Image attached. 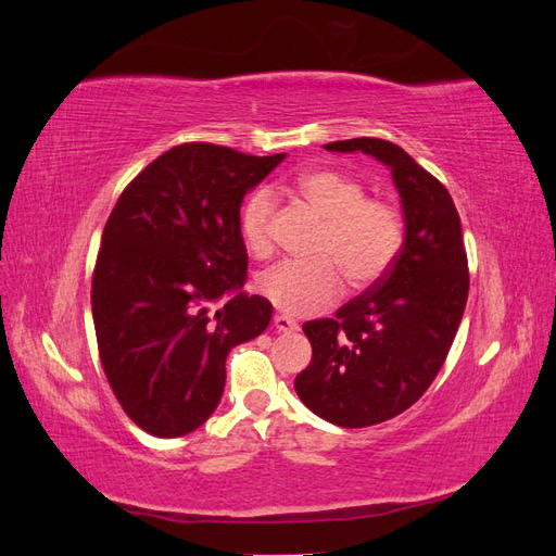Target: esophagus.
Returning a JSON list of instances; mask_svg holds the SVG:
<instances>
[{
	"label": "esophagus",
	"instance_id": "esophagus-1",
	"mask_svg": "<svg viewBox=\"0 0 556 556\" xmlns=\"http://www.w3.org/2000/svg\"><path fill=\"white\" fill-rule=\"evenodd\" d=\"M274 327H276V331H280V333H290V331H296L299 329V325L294 323V319H290L288 315H276L274 317Z\"/></svg>",
	"mask_w": 556,
	"mask_h": 556
}]
</instances>
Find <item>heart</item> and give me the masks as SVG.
<instances>
[{
    "label": "heart",
    "instance_id": "1",
    "mask_svg": "<svg viewBox=\"0 0 556 556\" xmlns=\"http://www.w3.org/2000/svg\"><path fill=\"white\" fill-rule=\"evenodd\" d=\"M292 192L325 217L313 262H280L260 276V292L288 315H311L343 292V276L366 288L396 260L403 245V217L384 199L366 197L364 185L336 169H311L292 182ZM274 194L252 192L241 208L239 227L255 257L274 250ZM342 268L339 269L338 266Z\"/></svg>",
    "mask_w": 556,
    "mask_h": 556
}]
</instances>
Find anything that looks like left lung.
I'll list each match as a JSON object with an SVG mask.
<instances>
[{"instance_id": "left-lung-1", "label": "left lung", "mask_w": 556, "mask_h": 556, "mask_svg": "<svg viewBox=\"0 0 556 556\" xmlns=\"http://www.w3.org/2000/svg\"><path fill=\"white\" fill-rule=\"evenodd\" d=\"M325 148L382 162L406 223L374 288L304 325L313 359L294 380L299 399L331 425L362 429L408 410L439 376L466 308L468 260L450 192L406 150L368 137Z\"/></svg>"}]
</instances>
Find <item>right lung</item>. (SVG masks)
<instances>
[{
    "instance_id": "add662e5",
    "label": "right lung",
    "mask_w": 556,
    "mask_h": 556,
    "mask_svg": "<svg viewBox=\"0 0 556 556\" xmlns=\"http://www.w3.org/2000/svg\"><path fill=\"white\" fill-rule=\"evenodd\" d=\"M282 160L182 143L150 162L109 215L92 274L99 359L131 422L157 439L206 422L229 350L271 323L274 306L241 292L239 211Z\"/></svg>"
}]
</instances>
